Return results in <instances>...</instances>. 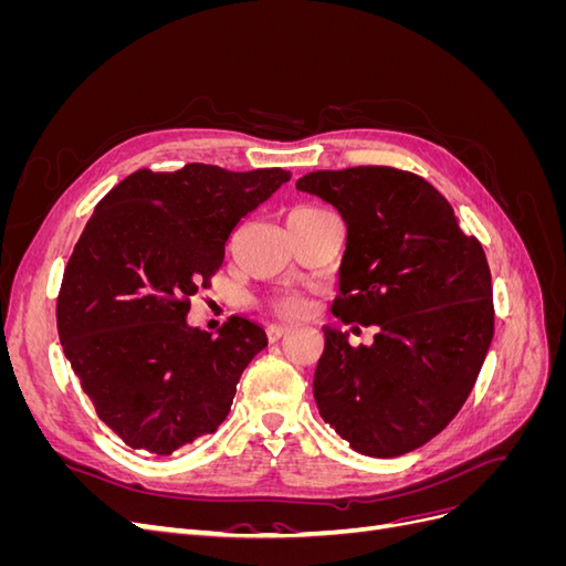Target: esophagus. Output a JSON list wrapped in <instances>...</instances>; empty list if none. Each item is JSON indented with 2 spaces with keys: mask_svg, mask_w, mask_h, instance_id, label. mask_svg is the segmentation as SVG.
<instances>
[{
  "mask_svg": "<svg viewBox=\"0 0 566 566\" xmlns=\"http://www.w3.org/2000/svg\"><path fill=\"white\" fill-rule=\"evenodd\" d=\"M266 331H269V337H271V339H281V337H285L293 328H290V325H285V323H271Z\"/></svg>",
  "mask_w": 566,
  "mask_h": 566,
  "instance_id": "34e87169",
  "label": "esophagus"
}]
</instances>
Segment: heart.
I'll return each mask as SVG.
<instances>
[{"label": "heart", "instance_id": "1", "mask_svg": "<svg viewBox=\"0 0 566 566\" xmlns=\"http://www.w3.org/2000/svg\"><path fill=\"white\" fill-rule=\"evenodd\" d=\"M273 310L281 312V314H302L306 310V300L302 295L287 293V295H281L276 302H273Z\"/></svg>", "mask_w": 566, "mask_h": 566}]
</instances>
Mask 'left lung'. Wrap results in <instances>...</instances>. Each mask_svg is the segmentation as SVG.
<instances>
[{
  "label": "left lung",
  "mask_w": 566,
  "mask_h": 566,
  "mask_svg": "<svg viewBox=\"0 0 566 566\" xmlns=\"http://www.w3.org/2000/svg\"><path fill=\"white\" fill-rule=\"evenodd\" d=\"M297 188L347 224L333 314L380 328L370 347L323 328L321 418L364 455L416 451L458 416L493 339L484 248L432 184L403 169H321Z\"/></svg>",
  "instance_id": "left-lung-1"
}]
</instances>
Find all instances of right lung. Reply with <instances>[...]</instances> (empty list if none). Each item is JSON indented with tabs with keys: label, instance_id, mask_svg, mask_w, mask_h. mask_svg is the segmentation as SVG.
Wrapping results in <instances>:
<instances>
[{
	"label": "right lung",
	"instance_id": "right-lung-1",
	"mask_svg": "<svg viewBox=\"0 0 566 566\" xmlns=\"http://www.w3.org/2000/svg\"><path fill=\"white\" fill-rule=\"evenodd\" d=\"M287 179L281 167L139 169L96 205L67 260L56 323L96 416L127 447L169 455L227 420L266 333L231 316L212 335L186 314L238 221Z\"/></svg>",
	"mask_w": 566,
	"mask_h": 566
}]
</instances>
